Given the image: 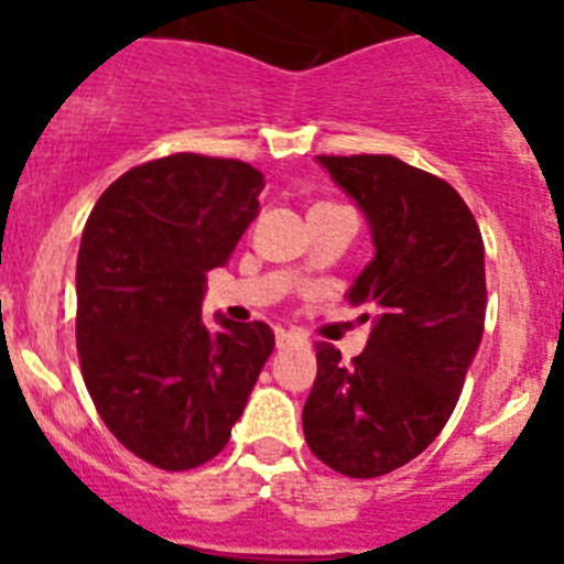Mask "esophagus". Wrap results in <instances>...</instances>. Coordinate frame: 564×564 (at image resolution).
Listing matches in <instances>:
<instances>
[{
    "instance_id": "obj_1",
    "label": "esophagus",
    "mask_w": 564,
    "mask_h": 564,
    "mask_svg": "<svg viewBox=\"0 0 564 564\" xmlns=\"http://www.w3.org/2000/svg\"><path fill=\"white\" fill-rule=\"evenodd\" d=\"M305 338L293 330H276V347H293V344H302Z\"/></svg>"
}]
</instances>
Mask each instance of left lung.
<instances>
[{
    "instance_id": "left-lung-1",
    "label": "left lung",
    "mask_w": 564,
    "mask_h": 564,
    "mask_svg": "<svg viewBox=\"0 0 564 564\" xmlns=\"http://www.w3.org/2000/svg\"><path fill=\"white\" fill-rule=\"evenodd\" d=\"M316 163L370 226L376 253L347 302L376 316L352 364L316 344L302 430L318 460L367 480L421 455L455 412L486 322V251L475 214L435 174L392 154Z\"/></svg>"
}]
</instances>
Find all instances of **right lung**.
Here are the masks:
<instances>
[{"label":"right lung","mask_w":564,"mask_h":564,"mask_svg":"<svg viewBox=\"0 0 564 564\" xmlns=\"http://www.w3.org/2000/svg\"><path fill=\"white\" fill-rule=\"evenodd\" d=\"M262 174L242 161L169 154L98 197L76 265V344L98 415L166 471L226 449L273 352L265 322H203L206 273L257 217Z\"/></svg>","instance_id":"1"}]
</instances>
